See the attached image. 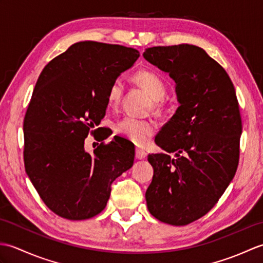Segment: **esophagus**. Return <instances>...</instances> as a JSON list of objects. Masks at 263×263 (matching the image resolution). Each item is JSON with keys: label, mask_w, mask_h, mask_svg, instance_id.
<instances>
[{"label": "esophagus", "mask_w": 263, "mask_h": 263, "mask_svg": "<svg viewBox=\"0 0 263 263\" xmlns=\"http://www.w3.org/2000/svg\"><path fill=\"white\" fill-rule=\"evenodd\" d=\"M147 157V153L140 148H136V158L137 159H143Z\"/></svg>", "instance_id": "34e87169"}]
</instances>
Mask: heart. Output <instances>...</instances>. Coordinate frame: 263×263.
Wrapping results in <instances>:
<instances>
[{
    "label": "heart",
    "mask_w": 263,
    "mask_h": 263,
    "mask_svg": "<svg viewBox=\"0 0 263 263\" xmlns=\"http://www.w3.org/2000/svg\"><path fill=\"white\" fill-rule=\"evenodd\" d=\"M135 80L139 86H141L154 100V108L156 110H163L165 107L164 96L166 95V82L158 73L153 70L142 69L137 71L133 74ZM125 86L121 79L111 81L107 91V102L111 107H119L123 95H124ZM115 132L117 135L124 137L127 140L135 142L139 146L146 144L149 139L156 132L155 123L146 119H138L135 116H125L115 123Z\"/></svg>",
    "instance_id": "heart-1"
}]
</instances>
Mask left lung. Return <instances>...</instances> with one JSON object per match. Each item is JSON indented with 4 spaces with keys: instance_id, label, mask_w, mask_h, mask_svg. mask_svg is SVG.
I'll use <instances>...</instances> for the list:
<instances>
[{
    "instance_id": "8db88e82",
    "label": "left lung",
    "mask_w": 263,
    "mask_h": 263,
    "mask_svg": "<svg viewBox=\"0 0 263 263\" xmlns=\"http://www.w3.org/2000/svg\"><path fill=\"white\" fill-rule=\"evenodd\" d=\"M143 57L176 82L180 107L155 141L148 210L158 220L184 226L209 212L235 175L242 119L230 76L202 48L180 44L147 48Z\"/></svg>"
}]
</instances>
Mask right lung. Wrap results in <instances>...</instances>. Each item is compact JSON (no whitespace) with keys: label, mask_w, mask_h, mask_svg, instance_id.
I'll return each instance as SVG.
<instances>
[{"label":"right lung","mask_w":263,"mask_h":263,"mask_svg":"<svg viewBox=\"0 0 263 263\" xmlns=\"http://www.w3.org/2000/svg\"><path fill=\"white\" fill-rule=\"evenodd\" d=\"M140 54L122 45L79 42L43 69L24 120L25 168L39 197L58 216L89 219L102 212L111 183L131 168L135 144L114 137L93 155L85 139L107 108L111 81L131 68ZM110 128L99 132L104 140Z\"/></svg>","instance_id":"1"}]
</instances>
